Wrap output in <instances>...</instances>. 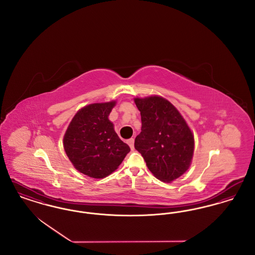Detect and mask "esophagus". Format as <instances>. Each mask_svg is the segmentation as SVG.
Listing matches in <instances>:
<instances>
[{"label": "esophagus", "instance_id": "obj_1", "mask_svg": "<svg viewBox=\"0 0 255 255\" xmlns=\"http://www.w3.org/2000/svg\"><path fill=\"white\" fill-rule=\"evenodd\" d=\"M127 143H128L129 146H130L131 150H133V149H134V146H133V143H134V139H133V138H130V139H128V140H127Z\"/></svg>", "mask_w": 255, "mask_h": 255}]
</instances>
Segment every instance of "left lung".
Masks as SVG:
<instances>
[{
  "label": "left lung",
  "instance_id": "obj_1",
  "mask_svg": "<svg viewBox=\"0 0 255 255\" xmlns=\"http://www.w3.org/2000/svg\"><path fill=\"white\" fill-rule=\"evenodd\" d=\"M133 101L141 116L134 148L158 180L172 182L191 165L194 134L179 110L164 97H134Z\"/></svg>",
  "mask_w": 255,
  "mask_h": 255
}]
</instances>
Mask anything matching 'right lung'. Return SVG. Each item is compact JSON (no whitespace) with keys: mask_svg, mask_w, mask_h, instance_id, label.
Instances as JSON below:
<instances>
[{"mask_svg":"<svg viewBox=\"0 0 255 255\" xmlns=\"http://www.w3.org/2000/svg\"><path fill=\"white\" fill-rule=\"evenodd\" d=\"M116 104L112 100L86 105L74 115L64 134V150L73 167L90 178H106L130 152L109 120Z\"/></svg>","mask_w":255,"mask_h":255,"instance_id":"add662e5","label":"right lung"}]
</instances>
